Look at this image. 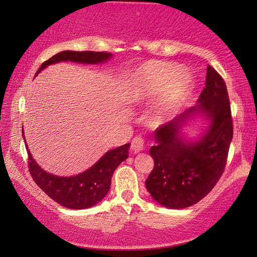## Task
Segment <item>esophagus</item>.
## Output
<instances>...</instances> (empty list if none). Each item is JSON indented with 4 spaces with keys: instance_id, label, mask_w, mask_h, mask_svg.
<instances>
[{
    "instance_id": "34e87169",
    "label": "esophagus",
    "mask_w": 257,
    "mask_h": 257,
    "mask_svg": "<svg viewBox=\"0 0 257 257\" xmlns=\"http://www.w3.org/2000/svg\"><path fill=\"white\" fill-rule=\"evenodd\" d=\"M144 145H145V140L142 136H137L133 138L132 143H131V147H132V151L135 153H138L140 151H143L144 149Z\"/></svg>"
}]
</instances>
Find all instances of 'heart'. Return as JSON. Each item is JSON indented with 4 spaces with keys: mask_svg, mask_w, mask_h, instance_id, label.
Segmentation results:
<instances>
[{
    "mask_svg": "<svg viewBox=\"0 0 257 257\" xmlns=\"http://www.w3.org/2000/svg\"><path fill=\"white\" fill-rule=\"evenodd\" d=\"M180 72L179 65L154 61L137 70L130 79L128 98L135 103L153 99L161 94L150 114L153 124L170 119L191 92V76Z\"/></svg>",
    "mask_w": 257,
    "mask_h": 257,
    "instance_id": "obj_1",
    "label": "heart"
}]
</instances>
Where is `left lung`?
Returning <instances> with one entry per match:
<instances>
[{
  "label": "left lung",
  "mask_w": 257,
  "mask_h": 257,
  "mask_svg": "<svg viewBox=\"0 0 257 257\" xmlns=\"http://www.w3.org/2000/svg\"><path fill=\"white\" fill-rule=\"evenodd\" d=\"M196 111L210 119V127L199 142H184L178 128ZM231 138L233 118L226 83L208 65L198 105L154 131L156 145L150 150L154 167L145 181L147 191L168 208H186L199 202L220 180Z\"/></svg>",
  "instance_id": "left-lung-1"
}]
</instances>
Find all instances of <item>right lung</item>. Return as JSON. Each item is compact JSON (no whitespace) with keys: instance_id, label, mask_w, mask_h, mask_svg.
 I'll return each mask as SVG.
<instances>
[{"instance_id":"obj_1","label":"right lung","mask_w":257,"mask_h":257,"mask_svg":"<svg viewBox=\"0 0 257 257\" xmlns=\"http://www.w3.org/2000/svg\"><path fill=\"white\" fill-rule=\"evenodd\" d=\"M111 56L110 52L105 51H62L45 61L38 69L36 75L41 72V70L54 63L70 61L97 64V63L107 61ZM128 146L130 144H125L117 149L108 151L89 170L69 178L56 177L42 170L35 163L30 151L27 147L28 167L38 187L59 205L70 209L90 208L99 202L110 191L112 174L119 166V164L128 158Z\"/></svg>"}]
</instances>
